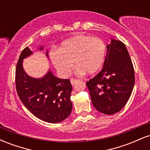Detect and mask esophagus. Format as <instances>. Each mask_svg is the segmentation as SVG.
I'll return each instance as SVG.
<instances>
[{
	"label": "esophagus",
	"instance_id": "34e87169",
	"mask_svg": "<svg viewBox=\"0 0 150 150\" xmlns=\"http://www.w3.org/2000/svg\"><path fill=\"white\" fill-rule=\"evenodd\" d=\"M78 82V80H77V79H74V78H72L71 80H70V83L72 84V85H73L74 84H75L76 82Z\"/></svg>",
	"mask_w": 150,
	"mask_h": 150
}]
</instances>
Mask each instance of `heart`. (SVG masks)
Wrapping results in <instances>:
<instances>
[{
  "instance_id": "obj_1",
  "label": "heart",
  "mask_w": 150,
  "mask_h": 150,
  "mask_svg": "<svg viewBox=\"0 0 150 150\" xmlns=\"http://www.w3.org/2000/svg\"><path fill=\"white\" fill-rule=\"evenodd\" d=\"M106 53V44L100 38L79 34L63 41L58 49L50 51L49 56L58 73L68 76L73 61L78 74L97 73L104 64Z\"/></svg>"
}]
</instances>
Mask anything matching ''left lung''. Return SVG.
<instances>
[{
	"mask_svg": "<svg viewBox=\"0 0 150 150\" xmlns=\"http://www.w3.org/2000/svg\"><path fill=\"white\" fill-rule=\"evenodd\" d=\"M101 72L87 81L93 106L99 112L113 115L128 102L135 84L132 61L126 46L111 39Z\"/></svg>",
	"mask_w": 150,
	"mask_h": 150,
	"instance_id": "1",
	"label": "left lung"
}]
</instances>
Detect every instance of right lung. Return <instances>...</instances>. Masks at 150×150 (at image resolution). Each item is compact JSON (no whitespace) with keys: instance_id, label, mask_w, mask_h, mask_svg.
Wrapping results in <instances>:
<instances>
[{"instance_id":"obj_1","label":"right lung","mask_w":150,"mask_h":150,"mask_svg":"<svg viewBox=\"0 0 150 150\" xmlns=\"http://www.w3.org/2000/svg\"><path fill=\"white\" fill-rule=\"evenodd\" d=\"M39 49H44L40 46ZM33 53L28 46L22 51L15 70V85L20 100L32 114L51 123L63 121L70 116L73 108L69 80L55 77L49 70L41 78H34L26 73L23 60ZM46 56L49 58L48 51Z\"/></svg>"}]
</instances>
